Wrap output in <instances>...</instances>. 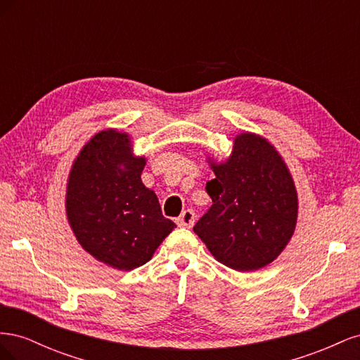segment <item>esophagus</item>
Wrapping results in <instances>:
<instances>
[{
	"instance_id": "34e87169",
	"label": "esophagus",
	"mask_w": 360,
	"mask_h": 360,
	"mask_svg": "<svg viewBox=\"0 0 360 360\" xmlns=\"http://www.w3.org/2000/svg\"><path fill=\"white\" fill-rule=\"evenodd\" d=\"M195 222V212L188 209L184 210L179 217H177V224L179 226H184V228H191Z\"/></svg>"
}]
</instances>
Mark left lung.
<instances>
[{
	"instance_id": "8db88e82",
	"label": "left lung",
	"mask_w": 360,
	"mask_h": 360,
	"mask_svg": "<svg viewBox=\"0 0 360 360\" xmlns=\"http://www.w3.org/2000/svg\"><path fill=\"white\" fill-rule=\"evenodd\" d=\"M216 179L205 191L212 207L193 231L219 263L252 271L271 263L290 242L297 221V193L275 147L254 134L234 139L226 162H212Z\"/></svg>"
}]
</instances>
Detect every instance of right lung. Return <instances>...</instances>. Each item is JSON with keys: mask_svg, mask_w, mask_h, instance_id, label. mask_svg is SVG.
Masks as SVG:
<instances>
[{"mask_svg": "<svg viewBox=\"0 0 360 360\" xmlns=\"http://www.w3.org/2000/svg\"><path fill=\"white\" fill-rule=\"evenodd\" d=\"M146 158H135L127 134L102 130L75 159L66 212L81 246L118 270L153 257L176 224L163 217L156 193L141 181Z\"/></svg>", "mask_w": 360, "mask_h": 360, "instance_id": "right-lung-1", "label": "right lung"}]
</instances>
